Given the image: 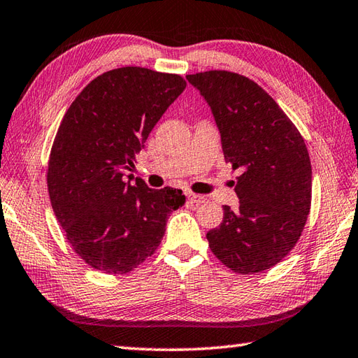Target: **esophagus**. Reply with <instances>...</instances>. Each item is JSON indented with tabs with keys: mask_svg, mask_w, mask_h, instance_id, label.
Segmentation results:
<instances>
[{
	"mask_svg": "<svg viewBox=\"0 0 358 358\" xmlns=\"http://www.w3.org/2000/svg\"><path fill=\"white\" fill-rule=\"evenodd\" d=\"M186 199L189 203H192V205H200V203L205 201V197H201V195H199V194H192V192H187Z\"/></svg>",
	"mask_w": 358,
	"mask_h": 358,
	"instance_id": "obj_1",
	"label": "esophagus"
}]
</instances>
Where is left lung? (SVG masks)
I'll return each instance as SVG.
<instances>
[{"label": "left lung", "instance_id": "left-lung-1", "mask_svg": "<svg viewBox=\"0 0 358 358\" xmlns=\"http://www.w3.org/2000/svg\"><path fill=\"white\" fill-rule=\"evenodd\" d=\"M211 108L227 163L241 175L239 206L206 239L219 261L242 275L281 262L303 233L312 199V166L303 136L275 99L229 71L186 76Z\"/></svg>", "mask_w": 358, "mask_h": 358}]
</instances>
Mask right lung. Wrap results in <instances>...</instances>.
Segmentation results:
<instances>
[{
	"label": "right lung",
	"instance_id": "obj_1",
	"mask_svg": "<svg viewBox=\"0 0 358 358\" xmlns=\"http://www.w3.org/2000/svg\"><path fill=\"white\" fill-rule=\"evenodd\" d=\"M185 88L177 74L111 69L91 80L62 119L48 164L49 199L71 247L96 270L116 275L138 267L185 205L180 189L131 184L129 173Z\"/></svg>",
	"mask_w": 358,
	"mask_h": 358
}]
</instances>
